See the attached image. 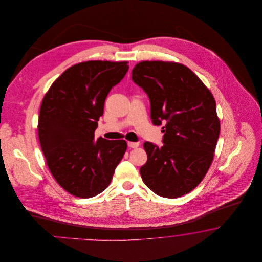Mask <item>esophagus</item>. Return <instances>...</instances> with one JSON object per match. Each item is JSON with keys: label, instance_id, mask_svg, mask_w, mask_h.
I'll return each instance as SVG.
<instances>
[{"label": "esophagus", "instance_id": "34e87169", "mask_svg": "<svg viewBox=\"0 0 262 262\" xmlns=\"http://www.w3.org/2000/svg\"><path fill=\"white\" fill-rule=\"evenodd\" d=\"M127 145H128V147L129 148H137L138 147V145H139V143L138 142H127Z\"/></svg>", "mask_w": 262, "mask_h": 262}]
</instances>
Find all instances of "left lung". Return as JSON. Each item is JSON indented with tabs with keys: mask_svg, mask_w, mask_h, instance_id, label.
Listing matches in <instances>:
<instances>
[{
	"mask_svg": "<svg viewBox=\"0 0 262 262\" xmlns=\"http://www.w3.org/2000/svg\"><path fill=\"white\" fill-rule=\"evenodd\" d=\"M132 79L150 100V118L162 127L163 145L146 141L142 181L167 199L187 194L211 165L220 134L211 92L188 68L178 62H138Z\"/></svg>",
	"mask_w": 262,
	"mask_h": 262,
	"instance_id": "obj_1",
	"label": "left lung"
}]
</instances>
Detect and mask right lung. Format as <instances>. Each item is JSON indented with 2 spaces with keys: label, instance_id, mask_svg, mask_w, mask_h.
Returning a JSON list of instances; mask_svg holds the SVG:
<instances>
[{
  "label": "right lung",
  "instance_id": "add662e5",
  "mask_svg": "<svg viewBox=\"0 0 262 262\" xmlns=\"http://www.w3.org/2000/svg\"><path fill=\"white\" fill-rule=\"evenodd\" d=\"M127 62L89 61L64 71L44 96L38 137L51 173L71 194L89 199L112 181L125 140L94 138L105 99L128 71Z\"/></svg>",
  "mask_w": 262,
  "mask_h": 262
}]
</instances>
